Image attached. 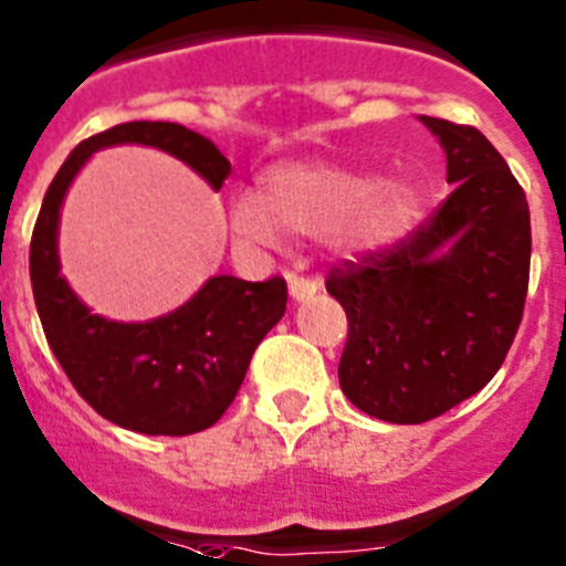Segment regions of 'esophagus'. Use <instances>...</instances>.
<instances>
[{
  "instance_id": "esophagus-1",
  "label": "esophagus",
  "mask_w": 566,
  "mask_h": 566,
  "mask_svg": "<svg viewBox=\"0 0 566 566\" xmlns=\"http://www.w3.org/2000/svg\"><path fill=\"white\" fill-rule=\"evenodd\" d=\"M287 284H290V295H293L295 301L313 298V295L321 290V284L315 282V279L298 276V273H287Z\"/></svg>"
}]
</instances>
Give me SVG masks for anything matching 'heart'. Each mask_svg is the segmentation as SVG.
Wrapping results in <instances>:
<instances>
[{
    "label": "heart",
    "instance_id": "1",
    "mask_svg": "<svg viewBox=\"0 0 566 566\" xmlns=\"http://www.w3.org/2000/svg\"><path fill=\"white\" fill-rule=\"evenodd\" d=\"M416 209L408 184H382L371 172L335 164H287L262 176L259 200L231 206V229L256 245L326 237L340 251H371L402 237Z\"/></svg>",
    "mask_w": 566,
    "mask_h": 566
}]
</instances>
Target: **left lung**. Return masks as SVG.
Masks as SVG:
<instances>
[{
  "instance_id": "obj_1",
  "label": "left lung",
  "mask_w": 566,
  "mask_h": 566,
  "mask_svg": "<svg viewBox=\"0 0 566 566\" xmlns=\"http://www.w3.org/2000/svg\"><path fill=\"white\" fill-rule=\"evenodd\" d=\"M419 119L455 189L410 234L326 276L348 321L343 394L390 424L436 419L500 371L531 276V211L505 158L472 125Z\"/></svg>"
}]
</instances>
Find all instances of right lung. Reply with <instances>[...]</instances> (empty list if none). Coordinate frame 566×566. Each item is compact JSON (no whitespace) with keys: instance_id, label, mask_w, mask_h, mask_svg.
<instances>
[{"instance_id":"obj_1","label":"right lung","mask_w":566,"mask_h":566,"mask_svg":"<svg viewBox=\"0 0 566 566\" xmlns=\"http://www.w3.org/2000/svg\"><path fill=\"white\" fill-rule=\"evenodd\" d=\"M123 142L181 158L214 189L231 176L218 147L176 123H125L83 139L52 178L35 220L33 298L52 355L103 419L145 436H189L214 424L234 402L253 348L287 310V282L214 276L176 313L147 324H116L88 313L61 276L57 218L88 156Z\"/></svg>"}]
</instances>
